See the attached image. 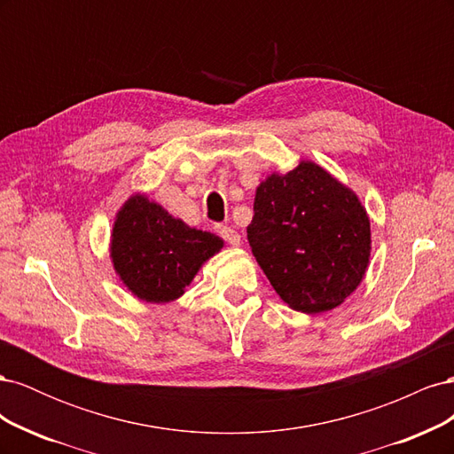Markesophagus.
Here are the masks:
<instances>
[{"label":"esophagus","instance_id":"obj_1","mask_svg":"<svg viewBox=\"0 0 454 454\" xmlns=\"http://www.w3.org/2000/svg\"><path fill=\"white\" fill-rule=\"evenodd\" d=\"M215 232L231 246H239L240 244V235H239L235 229H231L227 225H215Z\"/></svg>","mask_w":454,"mask_h":454}]
</instances>
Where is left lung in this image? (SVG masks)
Listing matches in <instances>:
<instances>
[{
  "label": "left lung",
  "mask_w": 454,
  "mask_h": 454,
  "mask_svg": "<svg viewBox=\"0 0 454 454\" xmlns=\"http://www.w3.org/2000/svg\"><path fill=\"white\" fill-rule=\"evenodd\" d=\"M248 242L284 303L316 314L360 286L371 250L369 217L350 189L303 160L257 187Z\"/></svg>",
  "instance_id": "obj_1"
}]
</instances>
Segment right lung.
Wrapping results in <instances>:
<instances>
[{
  "mask_svg": "<svg viewBox=\"0 0 454 454\" xmlns=\"http://www.w3.org/2000/svg\"><path fill=\"white\" fill-rule=\"evenodd\" d=\"M223 242L208 231L187 227L162 206L136 195L117 215L112 235L115 270L147 303H167L184 294L206 259Z\"/></svg>",
  "mask_w": 454,
  "mask_h": 454,
  "instance_id": "obj_1",
  "label": "right lung"
}]
</instances>
